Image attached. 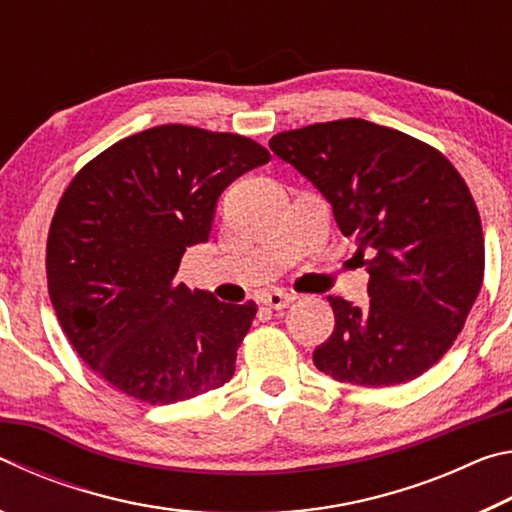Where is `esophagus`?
Segmentation results:
<instances>
[{
	"label": "esophagus",
	"mask_w": 512,
	"mask_h": 512,
	"mask_svg": "<svg viewBox=\"0 0 512 512\" xmlns=\"http://www.w3.org/2000/svg\"><path fill=\"white\" fill-rule=\"evenodd\" d=\"M293 300H296V296H293V293L280 291V289L268 291V293H264V298H262L264 305L271 307V309H284L287 305H291Z\"/></svg>",
	"instance_id": "obj_1"
}]
</instances>
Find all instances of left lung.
Returning a JSON list of instances; mask_svg holds the SVG:
<instances>
[{
	"mask_svg": "<svg viewBox=\"0 0 512 512\" xmlns=\"http://www.w3.org/2000/svg\"><path fill=\"white\" fill-rule=\"evenodd\" d=\"M271 151L325 201L366 266L368 307L329 296L334 332L314 363L336 381L395 386L452 348L483 284V230L443 153L366 119L275 135Z\"/></svg>",
	"mask_w": 512,
	"mask_h": 512,
	"instance_id": "8db88e82",
	"label": "left lung"
}]
</instances>
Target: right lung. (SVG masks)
Instances as JSON below:
<instances>
[{"instance_id":"1","label":"right lung","mask_w":512,"mask_h":512,"mask_svg":"<svg viewBox=\"0 0 512 512\" xmlns=\"http://www.w3.org/2000/svg\"><path fill=\"white\" fill-rule=\"evenodd\" d=\"M271 160L232 133L167 124L126 137L76 173L47 241V284L72 348L117 391L173 404L223 386L257 314L178 282L210 239L223 189Z\"/></svg>"}]
</instances>
